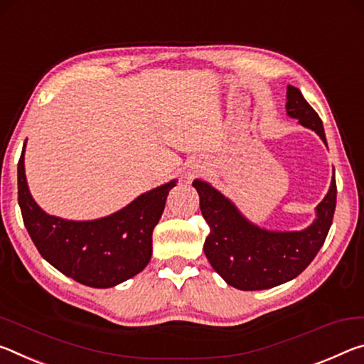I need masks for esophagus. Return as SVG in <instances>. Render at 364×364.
<instances>
[{
  "instance_id": "esophagus-1",
  "label": "esophagus",
  "mask_w": 364,
  "mask_h": 364,
  "mask_svg": "<svg viewBox=\"0 0 364 364\" xmlns=\"http://www.w3.org/2000/svg\"><path fill=\"white\" fill-rule=\"evenodd\" d=\"M201 171H203V169H201L200 168V166H195V168H192V169H190L188 171V178H193V177H196V176H198L200 174V172Z\"/></svg>"
}]
</instances>
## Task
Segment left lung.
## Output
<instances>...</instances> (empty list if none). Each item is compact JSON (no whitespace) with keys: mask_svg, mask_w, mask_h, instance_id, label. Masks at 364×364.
Listing matches in <instances>:
<instances>
[{"mask_svg":"<svg viewBox=\"0 0 364 364\" xmlns=\"http://www.w3.org/2000/svg\"><path fill=\"white\" fill-rule=\"evenodd\" d=\"M287 112L301 126L311 129L326 143L318 112L299 88L287 87ZM200 210L210 225L205 255L219 276L240 290H263L299 276L311 263L331 229L337 203L336 177L318 205V219L301 232H269L250 224L228 198L210 183L195 181Z\"/></svg>","mask_w":364,"mask_h":364,"instance_id":"1","label":"left lung"}]
</instances>
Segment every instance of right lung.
<instances>
[{"label":"right lung","instance_id":"1","mask_svg":"<svg viewBox=\"0 0 364 364\" xmlns=\"http://www.w3.org/2000/svg\"><path fill=\"white\" fill-rule=\"evenodd\" d=\"M176 182L140 195L124 210L97 221L48 216L28 192L23 150L17 163V200L23 224L40 255L88 287L108 289L139 274L151 258V235Z\"/></svg>","mask_w":364,"mask_h":364}]
</instances>
